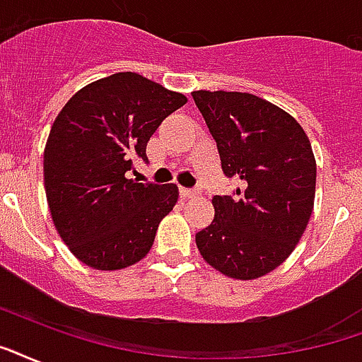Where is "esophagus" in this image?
<instances>
[{
    "label": "esophagus",
    "instance_id": "34e87169",
    "mask_svg": "<svg viewBox=\"0 0 362 362\" xmlns=\"http://www.w3.org/2000/svg\"><path fill=\"white\" fill-rule=\"evenodd\" d=\"M182 197H195L199 195V187H180Z\"/></svg>",
    "mask_w": 362,
    "mask_h": 362
}]
</instances>
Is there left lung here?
<instances>
[{"label": "left lung", "instance_id": "left-lung-1", "mask_svg": "<svg viewBox=\"0 0 362 362\" xmlns=\"http://www.w3.org/2000/svg\"><path fill=\"white\" fill-rule=\"evenodd\" d=\"M216 142L222 170L235 178L214 195V220L195 233L201 256L233 279H256L291 256L308 228L317 165L292 115L248 93H192Z\"/></svg>", "mask_w": 362, "mask_h": 362}]
</instances>
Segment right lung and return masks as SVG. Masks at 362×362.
I'll return each mask as SVG.
<instances>
[{
    "mask_svg": "<svg viewBox=\"0 0 362 362\" xmlns=\"http://www.w3.org/2000/svg\"><path fill=\"white\" fill-rule=\"evenodd\" d=\"M187 102L134 71L83 87L52 123L43 156L52 222L74 255L95 269H121L150 252L178 201L176 184L129 180L134 159L163 119Z\"/></svg>",
    "mask_w": 362,
    "mask_h": 362,
    "instance_id": "obj_1",
    "label": "right lung"
}]
</instances>
